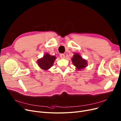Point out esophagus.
<instances>
[{"instance_id":"obj_1","label":"esophagus","mask_w":121,"mask_h":121,"mask_svg":"<svg viewBox=\"0 0 121 121\" xmlns=\"http://www.w3.org/2000/svg\"><path fill=\"white\" fill-rule=\"evenodd\" d=\"M60 56L61 57V58H62V59H64L65 58V56L64 54H61Z\"/></svg>"}]
</instances>
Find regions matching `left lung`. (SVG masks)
<instances>
[{"label": "left lung", "mask_w": 121, "mask_h": 121, "mask_svg": "<svg viewBox=\"0 0 121 121\" xmlns=\"http://www.w3.org/2000/svg\"><path fill=\"white\" fill-rule=\"evenodd\" d=\"M73 65L76 67V69L80 71L85 69L88 65L86 60L83 59L78 53H75L72 58Z\"/></svg>", "instance_id": "8db88e82"}]
</instances>
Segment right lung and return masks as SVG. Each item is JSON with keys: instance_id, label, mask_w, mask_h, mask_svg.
<instances>
[{"instance_id": "obj_1", "label": "right lung", "mask_w": 121, "mask_h": 121, "mask_svg": "<svg viewBox=\"0 0 121 121\" xmlns=\"http://www.w3.org/2000/svg\"><path fill=\"white\" fill-rule=\"evenodd\" d=\"M56 58L55 56H52L48 53H46L42 58L38 59L37 64L41 69L47 71L52 66Z\"/></svg>"}]
</instances>
